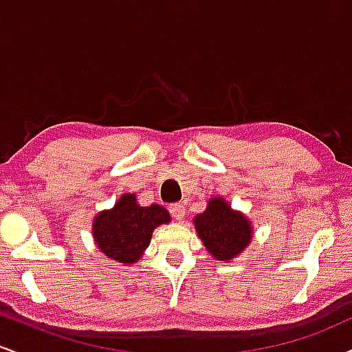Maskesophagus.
<instances>
[{
  "label": "esophagus",
  "mask_w": 352,
  "mask_h": 352,
  "mask_svg": "<svg viewBox=\"0 0 352 352\" xmlns=\"http://www.w3.org/2000/svg\"><path fill=\"white\" fill-rule=\"evenodd\" d=\"M168 210H170L172 217L175 218V220H182L185 215V207L182 204H172L170 207H168Z\"/></svg>",
  "instance_id": "esophagus-1"
}]
</instances>
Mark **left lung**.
<instances>
[{"instance_id":"left-lung-1","label":"left lung","mask_w":352,"mask_h":352,"mask_svg":"<svg viewBox=\"0 0 352 352\" xmlns=\"http://www.w3.org/2000/svg\"><path fill=\"white\" fill-rule=\"evenodd\" d=\"M199 236L217 260L236 256L252 241V227L241 213L233 212L225 200L212 199L204 213L195 217Z\"/></svg>"}]
</instances>
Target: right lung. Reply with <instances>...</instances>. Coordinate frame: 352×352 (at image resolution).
Segmentation results:
<instances>
[{"label": "right lung", "mask_w": 352, "mask_h": 352, "mask_svg": "<svg viewBox=\"0 0 352 352\" xmlns=\"http://www.w3.org/2000/svg\"><path fill=\"white\" fill-rule=\"evenodd\" d=\"M170 215L160 205L140 207L135 195L125 193L116 207L96 217L92 225L96 243L112 260L134 263L151 243L157 225L168 223Z\"/></svg>", "instance_id": "add662e5"}]
</instances>
